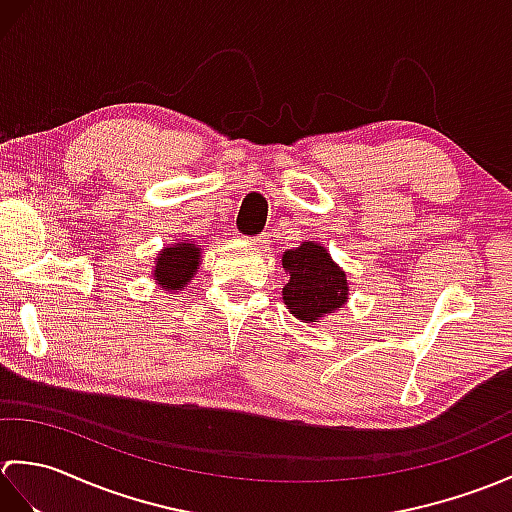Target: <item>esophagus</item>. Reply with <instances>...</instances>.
<instances>
[{
    "instance_id": "esophagus-1",
    "label": "esophagus",
    "mask_w": 512,
    "mask_h": 512,
    "mask_svg": "<svg viewBox=\"0 0 512 512\" xmlns=\"http://www.w3.org/2000/svg\"><path fill=\"white\" fill-rule=\"evenodd\" d=\"M250 244H255V246H266V244H268V235H257V237L250 239Z\"/></svg>"
}]
</instances>
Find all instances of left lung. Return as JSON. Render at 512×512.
<instances>
[{
  "label": "left lung",
  "instance_id": "8db88e82",
  "mask_svg": "<svg viewBox=\"0 0 512 512\" xmlns=\"http://www.w3.org/2000/svg\"><path fill=\"white\" fill-rule=\"evenodd\" d=\"M281 264L290 277L284 286V303L297 319L312 323L345 303V273L323 246L303 242L299 248L286 250Z\"/></svg>",
  "mask_w": 512,
  "mask_h": 512
}]
</instances>
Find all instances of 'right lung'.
<instances>
[{
	"label": "right lung",
	"mask_w": 512,
	"mask_h": 512,
	"mask_svg": "<svg viewBox=\"0 0 512 512\" xmlns=\"http://www.w3.org/2000/svg\"><path fill=\"white\" fill-rule=\"evenodd\" d=\"M200 264V248L195 244L182 242L178 246L165 248L158 257L156 264V279L162 288L180 290L184 284H189L195 270Z\"/></svg>",
	"instance_id": "right-lung-1"
}]
</instances>
